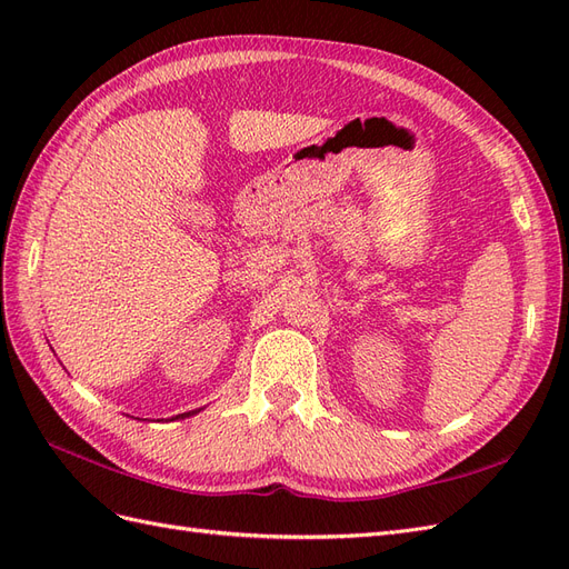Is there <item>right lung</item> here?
Here are the masks:
<instances>
[{
    "mask_svg": "<svg viewBox=\"0 0 569 569\" xmlns=\"http://www.w3.org/2000/svg\"><path fill=\"white\" fill-rule=\"evenodd\" d=\"M194 412H199V410H192V412H182V416H176V418H189V416H194Z\"/></svg>",
    "mask_w": 569,
    "mask_h": 569,
    "instance_id": "obj_1",
    "label": "right lung"
}]
</instances>
